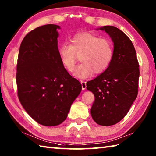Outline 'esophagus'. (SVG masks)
I'll return each instance as SVG.
<instances>
[{
  "label": "esophagus",
  "instance_id": "34e87169",
  "mask_svg": "<svg viewBox=\"0 0 156 156\" xmlns=\"http://www.w3.org/2000/svg\"><path fill=\"white\" fill-rule=\"evenodd\" d=\"M81 84H82V89L85 90L87 89V83L85 81L81 80Z\"/></svg>",
  "mask_w": 156,
  "mask_h": 156
}]
</instances>
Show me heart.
Here are the masks:
<instances>
[{
  "label": "heart",
  "instance_id": "obj_1",
  "mask_svg": "<svg viewBox=\"0 0 156 156\" xmlns=\"http://www.w3.org/2000/svg\"><path fill=\"white\" fill-rule=\"evenodd\" d=\"M58 53L62 64L68 71L73 69L77 55H80L82 63L76 67L73 75L85 78L93 72L100 73L107 69L114 55V48L110 39L83 32L73 35L71 44H61L58 47Z\"/></svg>",
  "mask_w": 156,
  "mask_h": 156
}]
</instances>
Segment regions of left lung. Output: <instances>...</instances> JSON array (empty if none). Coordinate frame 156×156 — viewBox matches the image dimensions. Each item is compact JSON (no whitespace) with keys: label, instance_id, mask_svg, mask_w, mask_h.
<instances>
[{"label":"left lung","instance_id":"1","mask_svg":"<svg viewBox=\"0 0 156 156\" xmlns=\"http://www.w3.org/2000/svg\"><path fill=\"white\" fill-rule=\"evenodd\" d=\"M114 43V55L108 68L87 83L95 95L90 109L93 119L100 126L117 123L128 112L138 95L139 64L132 41L123 31L104 26Z\"/></svg>","mask_w":156,"mask_h":156}]
</instances>
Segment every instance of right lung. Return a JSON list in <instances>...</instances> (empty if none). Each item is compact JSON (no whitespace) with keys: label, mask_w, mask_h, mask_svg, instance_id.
Instances as JSON below:
<instances>
[{"label":"right lung","mask_w":156,"mask_h":156,"mask_svg":"<svg viewBox=\"0 0 156 156\" xmlns=\"http://www.w3.org/2000/svg\"><path fill=\"white\" fill-rule=\"evenodd\" d=\"M59 29L46 24L31 30L22 41L17 62L19 100L28 114L45 126L63 123L82 90L59 57Z\"/></svg>","instance_id":"obj_1"}]
</instances>
